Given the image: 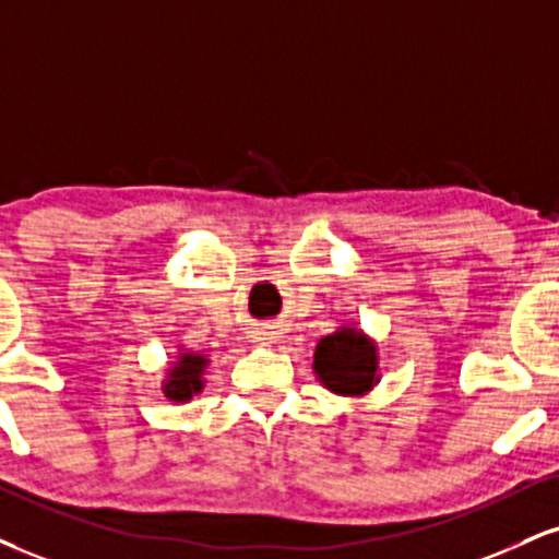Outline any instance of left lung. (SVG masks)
I'll return each mask as SVG.
<instances>
[{"label": "left lung", "mask_w": 559, "mask_h": 559, "mask_svg": "<svg viewBox=\"0 0 559 559\" xmlns=\"http://www.w3.org/2000/svg\"><path fill=\"white\" fill-rule=\"evenodd\" d=\"M314 372L328 390L344 395H359L378 380L374 346L354 328L325 335L314 352Z\"/></svg>", "instance_id": "obj_1"}]
</instances>
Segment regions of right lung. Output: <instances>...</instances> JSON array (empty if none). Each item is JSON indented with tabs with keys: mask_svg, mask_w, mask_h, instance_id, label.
Wrapping results in <instances>:
<instances>
[{
	"mask_svg": "<svg viewBox=\"0 0 559 559\" xmlns=\"http://www.w3.org/2000/svg\"><path fill=\"white\" fill-rule=\"evenodd\" d=\"M205 359L203 356H194V354H181V359L169 369L171 380L166 385V399L174 401H190L192 393H198L203 388V374Z\"/></svg>",
	"mask_w": 559,
	"mask_h": 559,
	"instance_id": "add662e5",
	"label": "right lung"
}]
</instances>
